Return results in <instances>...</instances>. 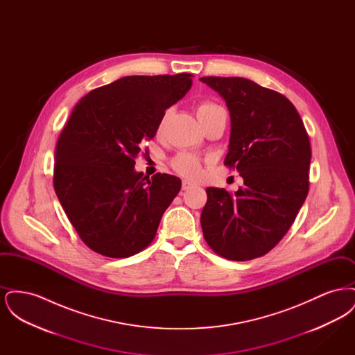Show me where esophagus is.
Masks as SVG:
<instances>
[{
    "mask_svg": "<svg viewBox=\"0 0 355 355\" xmlns=\"http://www.w3.org/2000/svg\"><path fill=\"white\" fill-rule=\"evenodd\" d=\"M194 184H191V182H189V181H182V190H189L190 187H193Z\"/></svg>",
    "mask_w": 355,
    "mask_h": 355,
    "instance_id": "34e87169",
    "label": "esophagus"
}]
</instances>
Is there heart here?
<instances>
[{"label": "heart", "mask_w": 355, "mask_h": 355, "mask_svg": "<svg viewBox=\"0 0 355 355\" xmlns=\"http://www.w3.org/2000/svg\"><path fill=\"white\" fill-rule=\"evenodd\" d=\"M225 110L220 105L213 101H202L198 103L197 106V114L198 119H203L206 117H210L211 114ZM170 114L169 110H166L162 116V119L158 123V132L162 129L165 119H168ZM171 166L177 173H180L181 175L187 177V178H198L202 173V159L194 154V153L181 152L178 153L173 159H171Z\"/></svg>", "instance_id": "obj_1"}]
</instances>
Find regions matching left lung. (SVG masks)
<instances>
[{"mask_svg": "<svg viewBox=\"0 0 355 355\" xmlns=\"http://www.w3.org/2000/svg\"><path fill=\"white\" fill-rule=\"evenodd\" d=\"M230 112L225 166L243 187H207L201 226L207 245L230 261L269 253L291 227L309 193L311 148L295 106L275 90L242 77H202Z\"/></svg>", "mask_w": 355, "mask_h": 355, "instance_id": "obj_1", "label": "left lung"}]
</instances>
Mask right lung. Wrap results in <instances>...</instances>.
Masks as SVG:
<instances>
[{
  "instance_id": "obj_1",
  "label": "right lung",
  "mask_w": 355,
  "mask_h": 355,
  "mask_svg": "<svg viewBox=\"0 0 355 355\" xmlns=\"http://www.w3.org/2000/svg\"><path fill=\"white\" fill-rule=\"evenodd\" d=\"M191 74L129 76L87 93L55 148L53 186L85 245L126 258L152 243L181 180L135 170L165 110L191 87Z\"/></svg>"
}]
</instances>
